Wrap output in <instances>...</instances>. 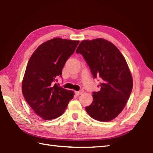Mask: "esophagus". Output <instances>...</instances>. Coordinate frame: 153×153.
Returning a JSON list of instances; mask_svg holds the SVG:
<instances>
[{
    "label": "esophagus",
    "mask_w": 153,
    "mask_h": 153,
    "mask_svg": "<svg viewBox=\"0 0 153 153\" xmlns=\"http://www.w3.org/2000/svg\"><path fill=\"white\" fill-rule=\"evenodd\" d=\"M83 93V90H80L79 91H76L75 93L76 95H80Z\"/></svg>",
    "instance_id": "obj_1"
}]
</instances>
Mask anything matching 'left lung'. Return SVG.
<instances>
[{
  "mask_svg": "<svg viewBox=\"0 0 153 153\" xmlns=\"http://www.w3.org/2000/svg\"><path fill=\"white\" fill-rule=\"evenodd\" d=\"M87 62L100 91L93 92V103L85 107L92 118L103 122L115 119L129 99L133 80L127 62L116 46L105 39L83 40L76 49Z\"/></svg>",
  "mask_w": 153,
  "mask_h": 153,
  "instance_id": "obj_1",
  "label": "left lung"
}]
</instances>
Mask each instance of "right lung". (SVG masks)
<instances>
[{
  "label": "right lung",
  "mask_w": 153,
  "mask_h": 153,
  "mask_svg": "<svg viewBox=\"0 0 153 153\" xmlns=\"http://www.w3.org/2000/svg\"><path fill=\"white\" fill-rule=\"evenodd\" d=\"M79 42L51 39L39 46L28 60L22 93L28 105L42 119L51 120L62 115L74 97L72 91L54 83L58 76H62L63 67Z\"/></svg>",
  "instance_id": "right-lung-1"
}]
</instances>
